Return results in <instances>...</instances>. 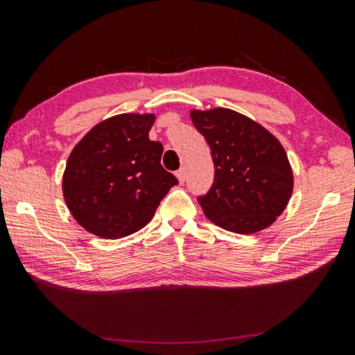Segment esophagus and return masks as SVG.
Returning <instances> with one entry per match:
<instances>
[{
	"label": "esophagus",
	"instance_id": "esophagus-1",
	"mask_svg": "<svg viewBox=\"0 0 355 355\" xmlns=\"http://www.w3.org/2000/svg\"><path fill=\"white\" fill-rule=\"evenodd\" d=\"M175 175H177L180 183H184V180H186V171H184V169H180V171L175 173Z\"/></svg>",
	"mask_w": 355,
	"mask_h": 355
}]
</instances>
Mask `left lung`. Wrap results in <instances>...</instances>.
<instances>
[{
    "label": "left lung",
    "mask_w": 355,
    "mask_h": 355,
    "mask_svg": "<svg viewBox=\"0 0 355 355\" xmlns=\"http://www.w3.org/2000/svg\"><path fill=\"white\" fill-rule=\"evenodd\" d=\"M205 136L214 182L199 203L224 230L250 235L274 224L291 199L294 175L284 146L271 131L228 107L189 112Z\"/></svg>",
    "instance_id": "left-lung-1"
}]
</instances>
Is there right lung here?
Listing matches in <instances>:
<instances>
[{
  "label": "right lung",
  "mask_w": 355,
  "mask_h": 355,
  "mask_svg": "<svg viewBox=\"0 0 355 355\" xmlns=\"http://www.w3.org/2000/svg\"><path fill=\"white\" fill-rule=\"evenodd\" d=\"M155 114H117L84 135L65 164L64 200L75 220L105 239L146 227L178 180L161 166L163 146L148 139Z\"/></svg>",
  "instance_id": "obj_1"
}]
</instances>
